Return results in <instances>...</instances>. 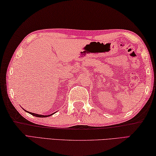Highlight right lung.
Instances as JSON below:
<instances>
[{
    "instance_id": "obj_1",
    "label": "right lung",
    "mask_w": 156,
    "mask_h": 156,
    "mask_svg": "<svg viewBox=\"0 0 156 156\" xmlns=\"http://www.w3.org/2000/svg\"><path fill=\"white\" fill-rule=\"evenodd\" d=\"M27 113H29L30 114L32 115L33 116H36V117H48V116L52 115V114H51V115H39V114H36V113H30V112H27Z\"/></svg>"
}]
</instances>
